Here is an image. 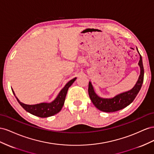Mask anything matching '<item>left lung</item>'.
I'll use <instances>...</instances> for the list:
<instances>
[{"label":"left lung","mask_w":154,"mask_h":154,"mask_svg":"<svg viewBox=\"0 0 154 154\" xmlns=\"http://www.w3.org/2000/svg\"><path fill=\"white\" fill-rule=\"evenodd\" d=\"M136 49L140 57L138 63L140 68V75L137 81L131 90L122 92L111 98H103L100 97L95 93L91 81L89 82L88 94L94 106L99 110L104 112H114L120 110L132 103L135 97L138 94L143 82L144 68L142 57L139 54L137 47H136Z\"/></svg>","instance_id":"1"}]
</instances>
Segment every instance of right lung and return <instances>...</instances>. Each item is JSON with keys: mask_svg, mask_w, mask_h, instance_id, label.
<instances>
[{"mask_svg": "<svg viewBox=\"0 0 154 154\" xmlns=\"http://www.w3.org/2000/svg\"><path fill=\"white\" fill-rule=\"evenodd\" d=\"M76 79L77 77H75L73 79L70 80L68 82H67L63 88L60 91L57 96L56 97V98L51 103H41L35 104H26L20 101L19 99L16 97L15 92L13 89L12 91L16 97L17 101L19 102L20 106L26 112L39 117H48L54 116L55 114L59 113L61 110L64 103L68 90Z\"/></svg>", "mask_w": 154, "mask_h": 154, "instance_id": "obj_1", "label": "right lung"}]
</instances>
